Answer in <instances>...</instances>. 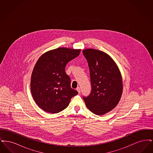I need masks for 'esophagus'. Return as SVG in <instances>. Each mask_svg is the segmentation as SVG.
I'll return each instance as SVG.
<instances>
[{
    "instance_id": "34e87169",
    "label": "esophagus",
    "mask_w": 153,
    "mask_h": 153,
    "mask_svg": "<svg viewBox=\"0 0 153 153\" xmlns=\"http://www.w3.org/2000/svg\"><path fill=\"white\" fill-rule=\"evenodd\" d=\"M76 90L77 91V92H79V94H80V92H81V89H80V87H77V89H76Z\"/></svg>"
}]
</instances>
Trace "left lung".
I'll list each match as a JSON object with an SVG mask.
<instances>
[{
    "label": "left lung",
    "mask_w": 153,
    "mask_h": 153,
    "mask_svg": "<svg viewBox=\"0 0 153 153\" xmlns=\"http://www.w3.org/2000/svg\"><path fill=\"white\" fill-rule=\"evenodd\" d=\"M90 72L92 90L83 97L85 104L97 115H104L114 109L123 91L122 76L116 63L107 53L93 49L82 51Z\"/></svg>",
    "instance_id": "obj_1"
}]
</instances>
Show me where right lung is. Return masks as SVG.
Masks as SVG:
<instances>
[{"label":"right lung","mask_w":153,"mask_h":153,"mask_svg":"<svg viewBox=\"0 0 153 153\" xmlns=\"http://www.w3.org/2000/svg\"><path fill=\"white\" fill-rule=\"evenodd\" d=\"M80 49L66 48L47 51L33 69L30 88L34 100L45 111L56 114L65 109L71 98L78 92L71 87V79L66 65L80 54Z\"/></svg>","instance_id":"1"}]
</instances>
